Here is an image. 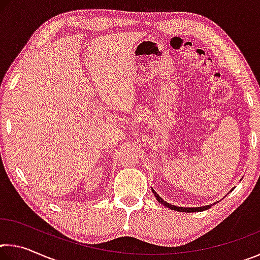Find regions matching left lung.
<instances>
[{"label":"left lung","mask_w":260,"mask_h":260,"mask_svg":"<svg viewBox=\"0 0 260 260\" xmlns=\"http://www.w3.org/2000/svg\"><path fill=\"white\" fill-rule=\"evenodd\" d=\"M152 189V188H151ZM233 190V189H232ZM231 190V191H232ZM152 192H153V195H155V197H156V200L158 201V203H160V204H162L164 206H166V208H169V209H171V210H174V211H179V212H201V211H204V210H208V209H210L211 206H212V204H210V205H204V206H199V208H182V206H177V205H172V204H170V203H167V202H165L164 200L161 199V197L158 195V193L153 190L152 189Z\"/></svg>","instance_id":"8db88e82"}]
</instances>
